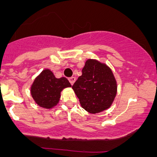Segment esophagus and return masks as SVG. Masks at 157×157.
<instances>
[{
  "instance_id": "34e87169",
  "label": "esophagus",
  "mask_w": 157,
  "mask_h": 157,
  "mask_svg": "<svg viewBox=\"0 0 157 157\" xmlns=\"http://www.w3.org/2000/svg\"><path fill=\"white\" fill-rule=\"evenodd\" d=\"M69 80V81H70V83H71V85H73L74 83V82H75V80H76V77H70V78L68 79Z\"/></svg>"
}]
</instances>
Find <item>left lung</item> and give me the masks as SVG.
Returning a JSON list of instances; mask_svg holds the SVG:
<instances>
[{"instance_id":"8db88e82","label":"left lung","mask_w":157,"mask_h":157,"mask_svg":"<svg viewBox=\"0 0 157 157\" xmlns=\"http://www.w3.org/2000/svg\"><path fill=\"white\" fill-rule=\"evenodd\" d=\"M72 88L82 108L93 114L109 108L117 92L116 81L110 68L91 59L86 61L82 75Z\"/></svg>"}]
</instances>
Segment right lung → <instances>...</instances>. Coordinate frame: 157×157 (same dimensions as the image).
Masks as SVG:
<instances>
[{"label": "right lung", "mask_w": 157, "mask_h": 157, "mask_svg": "<svg viewBox=\"0 0 157 157\" xmlns=\"http://www.w3.org/2000/svg\"><path fill=\"white\" fill-rule=\"evenodd\" d=\"M70 86L71 85L67 78H56L50 70L46 69L34 80L31 94L39 106L51 109L59 101L61 90Z\"/></svg>", "instance_id": "add662e5"}]
</instances>
